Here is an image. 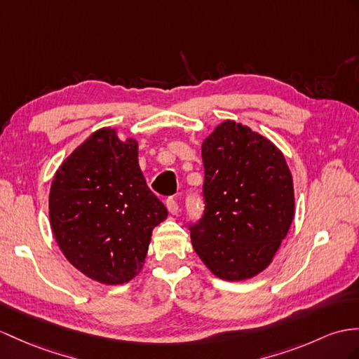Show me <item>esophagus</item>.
Returning <instances> with one entry per match:
<instances>
[{
  "label": "esophagus",
  "instance_id": "1",
  "mask_svg": "<svg viewBox=\"0 0 359 359\" xmlns=\"http://www.w3.org/2000/svg\"><path fill=\"white\" fill-rule=\"evenodd\" d=\"M165 207H168L169 213H172V215H177L180 212V205L173 198H168V201H165Z\"/></svg>",
  "mask_w": 359,
  "mask_h": 359
}]
</instances>
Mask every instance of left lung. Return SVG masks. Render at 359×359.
<instances>
[{
    "mask_svg": "<svg viewBox=\"0 0 359 359\" xmlns=\"http://www.w3.org/2000/svg\"><path fill=\"white\" fill-rule=\"evenodd\" d=\"M204 212L189 225L191 245L224 280L264 271L294 219L290 168L277 147L225 120L203 143Z\"/></svg>",
    "mask_w": 359,
    "mask_h": 359,
    "instance_id": "left-lung-1",
    "label": "left lung"
}]
</instances>
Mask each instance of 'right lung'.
I'll list each match as a JSON object with an SVG mask.
<instances>
[{
  "label": "right lung",
  "mask_w": 359,
  "mask_h": 359,
  "mask_svg": "<svg viewBox=\"0 0 359 359\" xmlns=\"http://www.w3.org/2000/svg\"><path fill=\"white\" fill-rule=\"evenodd\" d=\"M50 222L69 264L95 282L120 285L143 268L152 230L168 210L147 187L134 138L103 128L56 172Z\"/></svg>",
  "instance_id": "right-lung-1"
}]
</instances>
